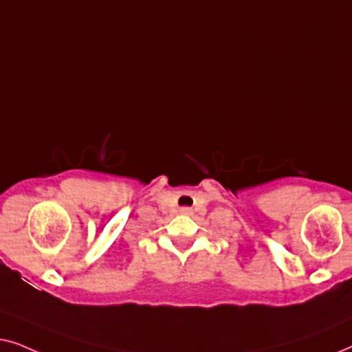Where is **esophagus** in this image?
I'll list each match as a JSON object with an SVG mask.
<instances>
[{
  "label": "esophagus",
  "mask_w": 352,
  "mask_h": 352,
  "mask_svg": "<svg viewBox=\"0 0 352 352\" xmlns=\"http://www.w3.org/2000/svg\"><path fill=\"white\" fill-rule=\"evenodd\" d=\"M182 214H190L192 213V210L190 208H187V206H182V208L179 210Z\"/></svg>",
  "instance_id": "obj_1"
}]
</instances>
